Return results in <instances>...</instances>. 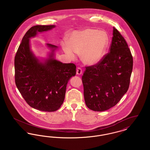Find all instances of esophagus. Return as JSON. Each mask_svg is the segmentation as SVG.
Instances as JSON below:
<instances>
[{"label":"esophagus","instance_id":"obj_1","mask_svg":"<svg viewBox=\"0 0 150 150\" xmlns=\"http://www.w3.org/2000/svg\"><path fill=\"white\" fill-rule=\"evenodd\" d=\"M81 74H82V70H81V69L80 68V67H78V68L77 69V70H76V74H77L78 75H81Z\"/></svg>","mask_w":150,"mask_h":150}]
</instances>
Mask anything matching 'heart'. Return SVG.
<instances>
[{
	"mask_svg": "<svg viewBox=\"0 0 150 150\" xmlns=\"http://www.w3.org/2000/svg\"><path fill=\"white\" fill-rule=\"evenodd\" d=\"M108 43V38L105 32L86 29L72 33L62 47L70 58H74L76 53H81V59L85 64L94 65L103 57Z\"/></svg>",
	"mask_w": 150,
	"mask_h": 150,
	"instance_id": "b5f03b06",
	"label": "heart"
}]
</instances>
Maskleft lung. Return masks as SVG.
Wrapping results in <instances>:
<instances>
[{
	"instance_id": "left-lung-1",
	"label": "left lung",
	"mask_w": 150,
	"mask_h": 150,
	"mask_svg": "<svg viewBox=\"0 0 150 150\" xmlns=\"http://www.w3.org/2000/svg\"><path fill=\"white\" fill-rule=\"evenodd\" d=\"M109 52L97 64L86 67L82 76L86 106L94 111L114 107L128 91L133 57L124 38L113 28Z\"/></svg>"
}]
</instances>
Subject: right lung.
Returning <instances> with one entry per match:
<instances>
[{
	"mask_svg": "<svg viewBox=\"0 0 150 150\" xmlns=\"http://www.w3.org/2000/svg\"><path fill=\"white\" fill-rule=\"evenodd\" d=\"M55 25H36L26 32L14 58L15 83L30 106L46 112L57 110L64 100L66 86L76 75L74 64L55 59L58 47L47 44L50 52L47 58L36 57L31 49L30 39Z\"/></svg>",
	"mask_w": 150,
	"mask_h": 150,
	"instance_id": "add662e5",
	"label": "right lung"
}]
</instances>
